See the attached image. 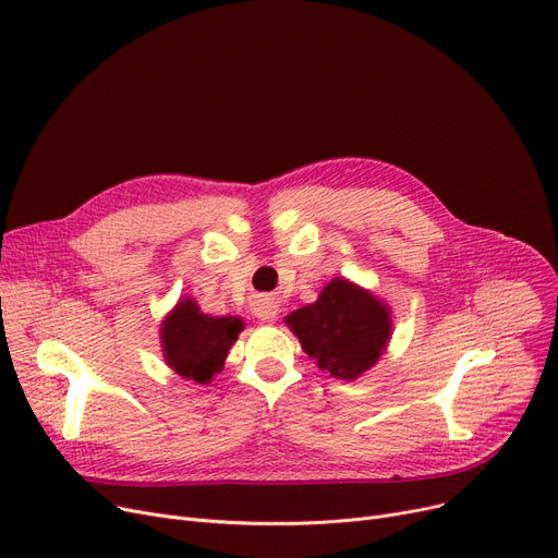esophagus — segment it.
<instances>
[{
  "label": "esophagus",
  "instance_id": "obj_1",
  "mask_svg": "<svg viewBox=\"0 0 558 558\" xmlns=\"http://www.w3.org/2000/svg\"><path fill=\"white\" fill-rule=\"evenodd\" d=\"M276 314H278V303L274 299H269V296H262V299H257L253 303V316L257 320H262V324H271V320L276 318Z\"/></svg>",
  "mask_w": 558,
  "mask_h": 558
}]
</instances>
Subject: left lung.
I'll list each match as a JSON object with an SVG mask.
<instances>
[{
    "label": "left lung",
    "mask_w": 558,
    "mask_h": 558,
    "mask_svg": "<svg viewBox=\"0 0 558 558\" xmlns=\"http://www.w3.org/2000/svg\"><path fill=\"white\" fill-rule=\"evenodd\" d=\"M284 324L316 366L339 379L368 371L391 339L389 307L345 278H335L316 303L291 312Z\"/></svg>",
    "instance_id": "obj_1"
}]
</instances>
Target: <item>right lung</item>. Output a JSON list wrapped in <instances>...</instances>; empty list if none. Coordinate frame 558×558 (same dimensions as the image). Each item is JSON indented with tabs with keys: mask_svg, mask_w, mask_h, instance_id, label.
Segmentation results:
<instances>
[{
	"mask_svg": "<svg viewBox=\"0 0 558 558\" xmlns=\"http://www.w3.org/2000/svg\"><path fill=\"white\" fill-rule=\"evenodd\" d=\"M242 330V318L203 314L194 299H181L160 328L165 362L181 377L208 385Z\"/></svg>",
	"mask_w": 558,
	"mask_h": 558,
	"instance_id": "add662e5",
	"label": "right lung"
}]
</instances>
